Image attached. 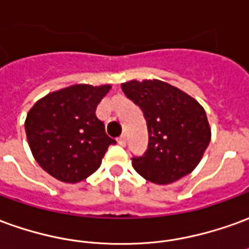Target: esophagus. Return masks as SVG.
Here are the masks:
<instances>
[{"label":"esophagus","mask_w":249,"mask_h":249,"mask_svg":"<svg viewBox=\"0 0 249 249\" xmlns=\"http://www.w3.org/2000/svg\"><path fill=\"white\" fill-rule=\"evenodd\" d=\"M117 142H119L121 147H124L125 142H126V139H125V136H120L119 139H117Z\"/></svg>","instance_id":"esophagus-1"}]
</instances>
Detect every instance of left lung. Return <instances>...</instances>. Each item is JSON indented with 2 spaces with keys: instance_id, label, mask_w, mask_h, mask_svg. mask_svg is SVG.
Here are the masks:
<instances>
[{
  "instance_id": "8db88e82",
  "label": "left lung",
  "mask_w": 249,
  "mask_h": 249,
  "mask_svg": "<svg viewBox=\"0 0 249 249\" xmlns=\"http://www.w3.org/2000/svg\"><path fill=\"white\" fill-rule=\"evenodd\" d=\"M121 89L142 109L148 128V148L142 156L132 158L133 168L156 185H168L190 174L210 142L203 107L159 79L129 81Z\"/></svg>"
}]
</instances>
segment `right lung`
I'll list each match as a JSON object with an SVG mask.
<instances>
[{
	"label": "right lung",
	"instance_id": "1",
	"mask_svg": "<svg viewBox=\"0 0 249 249\" xmlns=\"http://www.w3.org/2000/svg\"><path fill=\"white\" fill-rule=\"evenodd\" d=\"M110 85H72L43 97L28 112L25 132L40 167L66 183L90 177L110 144L105 125L95 116Z\"/></svg>",
	"mask_w": 249,
	"mask_h": 249
}]
</instances>
